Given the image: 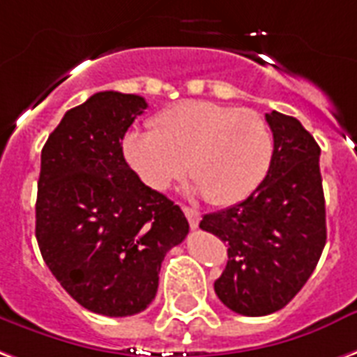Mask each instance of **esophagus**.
Returning <instances> with one entry per match:
<instances>
[{
    "instance_id": "obj_1",
    "label": "esophagus",
    "mask_w": 357,
    "mask_h": 357,
    "mask_svg": "<svg viewBox=\"0 0 357 357\" xmlns=\"http://www.w3.org/2000/svg\"><path fill=\"white\" fill-rule=\"evenodd\" d=\"M183 213H185V218H187V221H189L191 229H197L200 223V213L197 212V210L189 208V206H183Z\"/></svg>"
}]
</instances>
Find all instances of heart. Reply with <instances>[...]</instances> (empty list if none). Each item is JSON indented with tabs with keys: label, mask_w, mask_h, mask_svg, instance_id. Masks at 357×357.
<instances>
[{
	"label": "heart",
	"mask_w": 357,
	"mask_h": 357,
	"mask_svg": "<svg viewBox=\"0 0 357 357\" xmlns=\"http://www.w3.org/2000/svg\"><path fill=\"white\" fill-rule=\"evenodd\" d=\"M274 136L259 113L206 100H185L130 132L123 155L142 183L165 191L189 172L212 204L244 200L271 168Z\"/></svg>",
	"instance_id": "b5f03b06"
}]
</instances>
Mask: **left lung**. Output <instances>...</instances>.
I'll return each instance as SVG.
<instances>
[{
	"label": "left lung",
	"mask_w": 357,
	"mask_h": 357,
	"mask_svg": "<svg viewBox=\"0 0 357 357\" xmlns=\"http://www.w3.org/2000/svg\"><path fill=\"white\" fill-rule=\"evenodd\" d=\"M265 119L274 136L265 179L248 199L200 221L229 244L213 289L242 316L284 308L314 273L327 238L319 145L295 117L271 112Z\"/></svg>",
	"instance_id": "obj_1"
}]
</instances>
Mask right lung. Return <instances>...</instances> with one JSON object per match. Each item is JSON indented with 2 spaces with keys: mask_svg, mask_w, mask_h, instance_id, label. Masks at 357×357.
<instances>
[{
  "mask_svg": "<svg viewBox=\"0 0 357 357\" xmlns=\"http://www.w3.org/2000/svg\"><path fill=\"white\" fill-rule=\"evenodd\" d=\"M145 107L136 94L96 92L66 112L41 151V255L79 305L109 318L151 305L166 252L189 232L181 208L144 185L123 155Z\"/></svg>",
  "mask_w": 357,
  "mask_h": 357,
  "instance_id": "1",
  "label": "right lung"
}]
</instances>
